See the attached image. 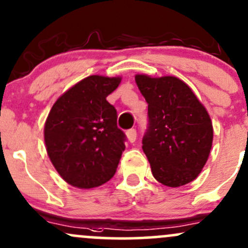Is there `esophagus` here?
<instances>
[{"label":"esophagus","mask_w":248,"mask_h":248,"mask_svg":"<svg viewBox=\"0 0 248 248\" xmlns=\"http://www.w3.org/2000/svg\"><path fill=\"white\" fill-rule=\"evenodd\" d=\"M127 138H128L129 142H134L137 140V129L132 128L127 130Z\"/></svg>","instance_id":"34e87169"}]
</instances>
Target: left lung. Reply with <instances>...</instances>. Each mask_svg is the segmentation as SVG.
<instances>
[{
  "label": "left lung",
  "mask_w": 248,
  "mask_h": 248,
  "mask_svg": "<svg viewBox=\"0 0 248 248\" xmlns=\"http://www.w3.org/2000/svg\"><path fill=\"white\" fill-rule=\"evenodd\" d=\"M135 81L148 103L142 149L153 176L165 186H184L199 175L208 159L211 118L180 78L137 75Z\"/></svg>",
  "instance_id": "left-lung-1"
}]
</instances>
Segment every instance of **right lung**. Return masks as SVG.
<instances>
[{"label": "right lung", "instance_id": "1", "mask_svg": "<svg viewBox=\"0 0 248 248\" xmlns=\"http://www.w3.org/2000/svg\"><path fill=\"white\" fill-rule=\"evenodd\" d=\"M120 78L92 75L54 103L46 121L45 142L51 164L64 181L93 188L110 180L124 151L126 134L115 107L106 100Z\"/></svg>", "mask_w": 248, "mask_h": 248}]
</instances>
